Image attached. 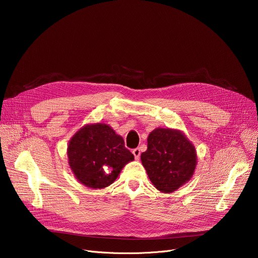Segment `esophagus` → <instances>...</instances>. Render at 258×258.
<instances>
[{"instance_id": "esophagus-1", "label": "esophagus", "mask_w": 258, "mask_h": 258, "mask_svg": "<svg viewBox=\"0 0 258 258\" xmlns=\"http://www.w3.org/2000/svg\"><path fill=\"white\" fill-rule=\"evenodd\" d=\"M133 155L135 156V159L138 160L140 158V155H141L140 148H135V150H133Z\"/></svg>"}]
</instances>
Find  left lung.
<instances>
[{"mask_svg":"<svg viewBox=\"0 0 258 258\" xmlns=\"http://www.w3.org/2000/svg\"><path fill=\"white\" fill-rule=\"evenodd\" d=\"M141 161L154 186L165 194L190 180L198 162L194 144L181 131L161 127L148 135Z\"/></svg>","mask_w":258,"mask_h":258,"instance_id":"left-lung-1","label":"left lung"}]
</instances>
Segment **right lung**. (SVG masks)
Masks as SVG:
<instances>
[{
	"label": "right lung",
	"instance_id": "add662e5",
	"mask_svg": "<svg viewBox=\"0 0 258 258\" xmlns=\"http://www.w3.org/2000/svg\"><path fill=\"white\" fill-rule=\"evenodd\" d=\"M67 153L75 178L94 189L111 185L124 165L134 160L123 138L105 123L81 127L70 140Z\"/></svg>",
	"mask_w": 258,
	"mask_h": 258
}]
</instances>
